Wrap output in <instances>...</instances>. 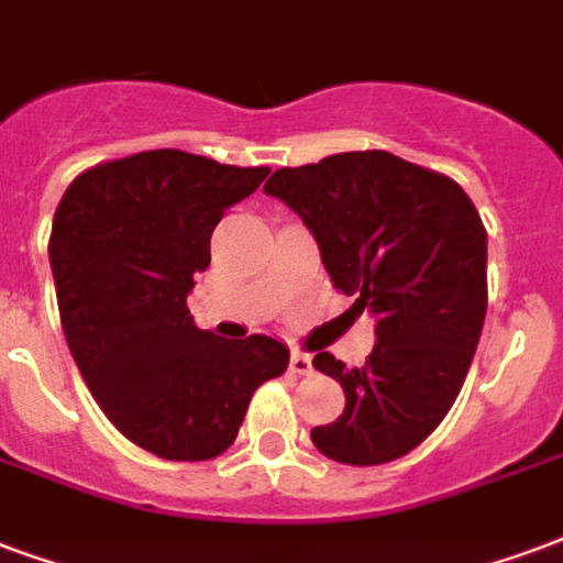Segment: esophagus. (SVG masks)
<instances>
[{"instance_id": "1", "label": "esophagus", "mask_w": 563, "mask_h": 563, "mask_svg": "<svg viewBox=\"0 0 563 563\" xmlns=\"http://www.w3.org/2000/svg\"><path fill=\"white\" fill-rule=\"evenodd\" d=\"M290 371H294V374H308V371H311V356L294 350V353H290Z\"/></svg>"}]
</instances>
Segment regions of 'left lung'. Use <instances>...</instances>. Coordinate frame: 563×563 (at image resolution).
Returning a JSON list of instances; mask_svg holds the SVG:
<instances>
[{"instance_id":"obj_1","label":"left lung","mask_w":563,"mask_h":563,"mask_svg":"<svg viewBox=\"0 0 563 563\" xmlns=\"http://www.w3.org/2000/svg\"><path fill=\"white\" fill-rule=\"evenodd\" d=\"M264 192L306 222L332 285L377 323L362 367L314 356L346 404L311 442L346 466L404 457L457 400L484 329L487 231L475 205L451 177L388 151L278 168Z\"/></svg>"}]
</instances>
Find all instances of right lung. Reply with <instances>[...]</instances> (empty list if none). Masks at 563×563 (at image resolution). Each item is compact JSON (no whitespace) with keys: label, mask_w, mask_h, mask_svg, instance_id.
Returning a JSON list of instances; mask_svg holds the SVG:
<instances>
[{"label":"right lung","mask_w":563,"mask_h":563,"mask_svg":"<svg viewBox=\"0 0 563 563\" xmlns=\"http://www.w3.org/2000/svg\"><path fill=\"white\" fill-rule=\"evenodd\" d=\"M266 175L166 147L88 168L58 201L49 266L70 356L109 421L156 457L222 454L255 388L290 362L278 338L228 341L186 308L213 228Z\"/></svg>","instance_id":"1"}]
</instances>
